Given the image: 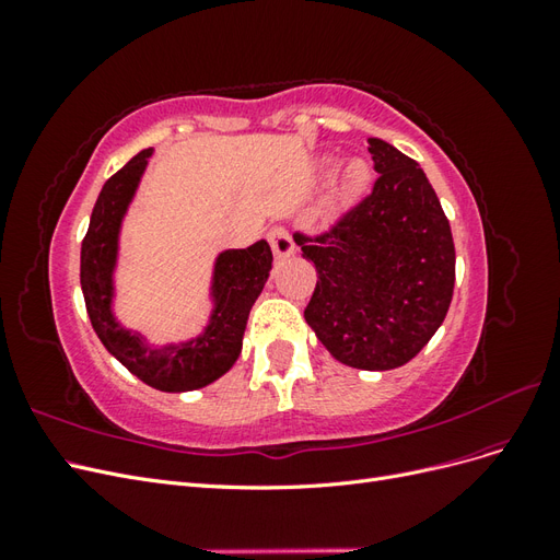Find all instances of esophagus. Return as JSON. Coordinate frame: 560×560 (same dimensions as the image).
<instances>
[{
  "label": "esophagus",
  "mask_w": 560,
  "mask_h": 560,
  "mask_svg": "<svg viewBox=\"0 0 560 560\" xmlns=\"http://www.w3.org/2000/svg\"><path fill=\"white\" fill-rule=\"evenodd\" d=\"M268 243H270V247H273V254H276L278 259H287V257H292V254H294V241H292V233L287 231L284 226L270 229V233H268Z\"/></svg>",
  "instance_id": "34e87169"
}]
</instances>
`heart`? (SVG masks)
I'll use <instances>...</instances> for the list:
<instances>
[{"mask_svg":"<svg viewBox=\"0 0 560 560\" xmlns=\"http://www.w3.org/2000/svg\"><path fill=\"white\" fill-rule=\"evenodd\" d=\"M322 167L329 173L334 167V161H325V165ZM369 182H371L369 165L362 159H352L341 171V179H338L336 189H334V200L338 202V206H348V202L358 200L366 191Z\"/></svg>","mask_w":560,"mask_h":560,"instance_id":"obj_1","label":"heart"}]
</instances>
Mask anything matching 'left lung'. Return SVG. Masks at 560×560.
Wrapping results in <instances>:
<instances>
[{
    "label": "left lung",
    "instance_id": "8db88e82",
    "mask_svg": "<svg viewBox=\"0 0 560 560\" xmlns=\"http://www.w3.org/2000/svg\"><path fill=\"white\" fill-rule=\"evenodd\" d=\"M378 179L319 235L294 233L317 284L303 311L338 362L364 371L413 360L442 327L455 284L451 224L420 165L369 138Z\"/></svg>",
    "mask_w": 560,
    "mask_h": 560
}]
</instances>
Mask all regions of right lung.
Returning a JSON list of instances; mask_svg holds the SVG:
<instances>
[{
    "instance_id": "1",
    "label": "right lung",
    "mask_w": 560,
    "mask_h": 560,
    "mask_svg": "<svg viewBox=\"0 0 560 560\" xmlns=\"http://www.w3.org/2000/svg\"><path fill=\"white\" fill-rule=\"evenodd\" d=\"M151 151L154 149H144L130 159L105 182L95 200L81 243V292L97 338L132 376L161 393H189L224 376L238 360L247 317L268 280L273 252L266 241H259L245 249L219 254L210 287L214 308L206 331L191 341L156 348L147 346L140 331L126 329L112 311L118 233Z\"/></svg>"
}]
</instances>
